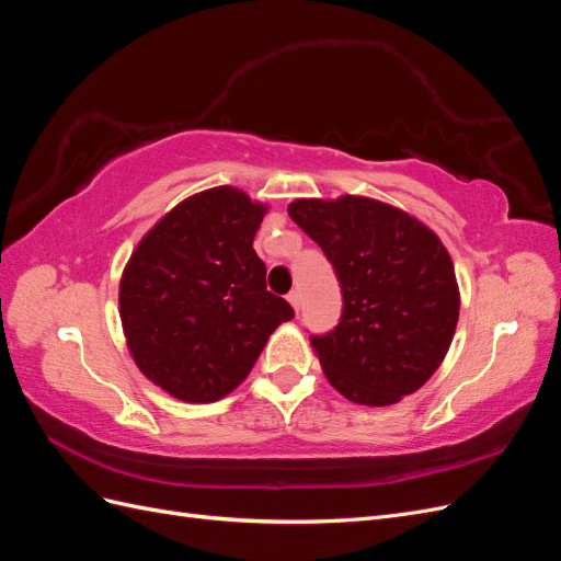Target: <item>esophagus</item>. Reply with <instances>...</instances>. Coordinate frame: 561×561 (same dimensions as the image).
Listing matches in <instances>:
<instances>
[{"mask_svg": "<svg viewBox=\"0 0 561 561\" xmlns=\"http://www.w3.org/2000/svg\"><path fill=\"white\" fill-rule=\"evenodd\" d=\"M287 301H290L293 309L299 313V309H301V295L297 290H293L290 295H287Z\"/></svg>", "mask_w": 561, "mask_h": 561, "instance_id": "1", "label": "esophagus"}]
</instances>
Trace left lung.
Returning a JSON list of instances; mask_svg holds the SVG:
<instances>
[{"instance_id":"obj_1","label":"left lung","mask_w":561,"mask_h":561,"mask_svg":"<svg viewBox=\"0 0 561 561\" xmlns=\"http://www.w3.org/2000/svg\"><path fill=\"white\" fill-rule=\"evenodd\" d=\"M287 213L322 248L344 313L311 346L346 400L388 407L443 365L461 309L454 262L439 236L390 203L344 194L295 198Z\"/></svg>"}]
</instances>
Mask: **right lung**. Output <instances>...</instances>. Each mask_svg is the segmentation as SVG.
I'll use <instances>...</instances> for the list:
<instances>
[{
	"label": "right lung",
	"instance_id": "obj_1",
	"mask_svg": "<svg viewBox=\"0 0 561 561\" xmlns=\"http://www.w3.org/2000/svg\"><path fill=\"white\" fill-rule=\"evenodd\" d=\"M266 210L236 186H213L180 201L135 245L118 316L135 365L168 396L222 400L280 322L295 318L266 290V266L252 248Z\"/></svg>",
	"mask_w": 561,
	"mask_h": 561
}]
</instances>
